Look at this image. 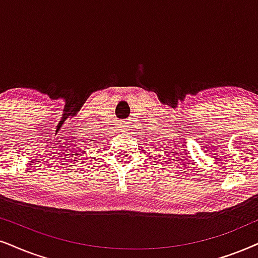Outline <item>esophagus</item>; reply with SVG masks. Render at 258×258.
I'll list each match as a JSON object with an SVG mask.
<instances>
[{"instance_id": "1", "label": "esophagus", "mask_w": 258, "mask_h": 258, "mask_svg": "<svg viewBox=\"0 0 258 258\" xmlns=\"http://www.w3.org/2000/svg\"><path fill=\"white\" fill-rule=\"evenodd\" d=\"M127 128H128V125L126 122H120V131L125 132L127 131Z\"/></svg>"}]
</instances>
